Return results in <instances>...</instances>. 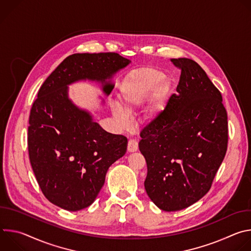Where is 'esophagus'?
<instances>
[{
	"instance_id": "1",
	"label": "esophagus",
	"mask_w": 251,
	"mask_h": 251,
	"mask_svg": "<svg viewBox=\"0 0 251 251\" xmlns=\"http://www.w3.org/2000/svg\"><path fill=\"white\" fill-rule=\"evenodd\" d=\"M138 150V142L134 139L128 141V152H136Z\"/></svg>"
}]
</instances>
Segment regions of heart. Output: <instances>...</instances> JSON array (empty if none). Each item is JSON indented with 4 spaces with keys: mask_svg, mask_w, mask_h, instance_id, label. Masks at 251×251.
Listing matches in <instances>:
<instances>
[{
    "mask_svg": "<svg viewBox=\"0 0 251 251\" xmlns=\"http://www.w3.org/2000/svg\"><path fill=\"white\" fill-rule=\"evenodd\" d=\"M163 77L162 73L149 68L137 69L123 80L120 86V103L112 107V114L121 125L128 123L127 113L136 112L148 99L153 90L150 105L145 114V118L149 121L156 119L165 109L166 102L172 91V82L168 78Z\"/></svg>",
    "mask_w": 251,
    "mask_h": 251,
    "instance_id": "1",
    "label": "heart"
}]
</instances>
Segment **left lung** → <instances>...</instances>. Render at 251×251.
I'll use <instances>...</instances> for the list:
<instances>
[{
  "label": "left lung",
  "mask_w": 251,
  "mask_h": 251,
  "mask_svg": "<svg viewBox=\"0 0 251 251\" xmlns=\"http://www.w3.org/2000/svg\"><path fill=\"white\" fill-rule=\"evenodd\" d=\"M171 61L181 69L176 93L139 142L148 168L145 190L166 211L184 209L209 191L228 139L222 94L205 71L190 58Z\"/></svg>",
  "instance_id": "8db88e82"
}]
</instances>
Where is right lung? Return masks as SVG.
I'll list each match as a JSON object with an SVG mask.
<instances>
[{
  "instance_id": "add662e5",
  "label": "right lung",
  "mask_w": 251,
  "mask_h": 251,
  "mask_svg": "<svg viewBox=\"0 0 251 251\" xmlns=\"http://www.w3.org/2000/svg\"><path fill=\"white\" fill-rule=\"evenodd\" d=\"M131 60L115 52L75 53L46 79L32 104L27 133L32 171L45 197L70 211L97 198L109 167L123 157L128 140L106 132L68 96V85L98 82L108 96L113 77ZM104 103V100H102Z\"/></svg>"
}]
</instances>
